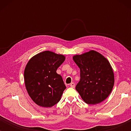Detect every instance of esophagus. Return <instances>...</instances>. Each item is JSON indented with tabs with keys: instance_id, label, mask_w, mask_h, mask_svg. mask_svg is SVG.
I'll return each mask as SVG.
<instances>
[{
	"instance_id": "esophagus-1",
	"label": "esophagus",
	"mask_w": 131,
	"mask_h": 131,
	"mask_svg": "<svg viewBox=\"0 0 131 131\" xmlns=\"http://www.w3.org/2000/svg\"><path fill=\"white\" fill-rule=\"evenodd\" d=\"M70 86L71 88H74L75 87V84H74V82H72V83H71L70 84Z\"/></svg>"
}]
</instances>
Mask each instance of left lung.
<instances>
[{
    "label": "left lung",
    "instance_id": "1",
    "mask_svg": "<svg viewBox=\"0 0 131 131\" xmlns=\"http://www.w3.org/2000/svg\"><path fill=\"white\" fill-rule=\"evenodd\" d=\"M73 60L80 69V80L76 89L82 100L94 105L106 99L114 83V72L108 60L94 50L75 55Z\"/></svg>",
    "mask_w": 131,
    "mask_h": 131
}]
</instances>
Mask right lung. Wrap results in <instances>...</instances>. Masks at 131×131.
<instances>
[{
  "label": "right lung",
  "instance_id": "1",
  "mask_svg": "<svg viewBox=\"0 0 131 131\" xmlns=\"http://www.w3.org/2000/svg\"><path fill=\"white\" fill-rule=\"evenodd\" d=\"M62 54L46 51L34 55L24 69V82L31 100L39 106L51 107L58 103L66 88L57 70L65 60Z\"/></svg>",
  "mask_w": 131,
  "mask_h": 131
}]
</instances>
